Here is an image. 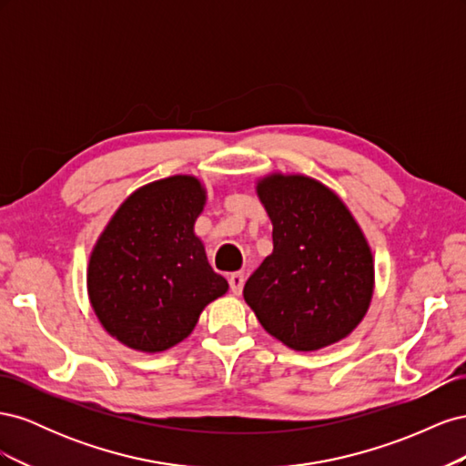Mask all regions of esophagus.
<instances>
[{
    "label": "esophagus",
    "mask_w": 466,
    "mask_h": 466,
    "mask_svg": "<svg viewBox=\"0 0 466 466\" xmlns=\"http://www.w3.org/2000/svg\"><path fill=\"white\" fill-rule=\"evenodd\" d=\"M243 286H245V274L243 272H233L229 276V288L235 295H238L243 291Z\"/></svg>",
    "instance_id": "esophagus-1"
}]
</instances>
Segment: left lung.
<instances>
[{"instance_id":"8db88e82","label":"left lung","mask_w":466,"mask_h":466,"mask_svg":"<svg viewBox=\"0 0 466 466\" xmlns=\"http://www.w3.org/2000/svg\"><path fill=\"white\" fill-rule=\"evenodd\" d=\"M257 190L274 225V250L247 279L245 301L264 330L293 350L342 340L373 295V257L356 219L309 177L272 175Z\"/></svg>"}]
</instances>
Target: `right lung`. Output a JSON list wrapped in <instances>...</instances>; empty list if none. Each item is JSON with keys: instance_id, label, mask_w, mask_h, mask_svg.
<instances>
[{"instance_id": "add662e5", "label": "right lung", "mask_w": 466, "mask_h": 466, "mask_svg": "<svg viewBox=\"0 0 466 466\" xmlns=\"http://www.w3.org/2000/svg\"><path fill=\"white\" fill-rule=\"evenodd\" d=\"M206 192L171 177L136 190L98 238L89 299L106 332L139 351H163L194 330L204 307L228 291L194 235Z\"/></svg>"}]
</instances>
